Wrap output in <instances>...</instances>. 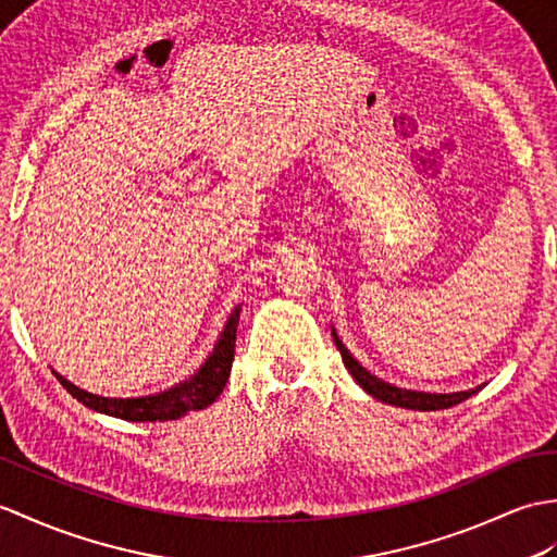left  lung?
<instances>
[{
	"label": "left lung",
	"instance_id": "1",
	"mask_svg": "<svg viewBox=\"0 0 557 557\" xmlns=\"http://www.w3.org/2000/svg\"><path fill=\"white\" fill-rule=\"evenodd\" d=\"M332 337H334V344H337V348H339L344 366L348 368V372L354 374V380L363 386V389L372 398L382 400V404H389L396 408H408V410H444V408L462 404L465 398H470L476 392H482V386H484L482 384V386H474V389L454 392V394H430V392H416V389H400V386H396V384L374 377L370 370L360 366L358 360L351 356V351H348V348L342 344L339 334L334 327H332Z\"/></svg>",
	"mask_w": 557,
	"mask_h": 557
}]
</instances>
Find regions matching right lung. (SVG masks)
Segmentation results:
<instances>
[{"mask_svg": "<svg viewBox=\"0 0 557 557\" xmlns=\"http://www.w3.org/2000/svg\"><path fill=\"white\" fill-rule=\"evenodd\" d=\"M239 310H242V306L232 308V313L225 322L223 332H220L213 351L199 366V370L194 372L191 377H187L185 382H180V384L171 386V389L159 392V394L135 396V398H109V396L89 394V392L81 389V386L69 382L57 370H51V372L57 374V380L63 384V389H66L73 398L81 400V404L87 406L89 410L103 412V416L121 418L127 422L177 420V418L187 416V412H191V410L209 408L213 400L223 394L227 377H230V370H232V360H235Z\"/></svg>", "mask_w": 557, "mask_h": 557, "instance_id": "right-lung-1", "label": "right lung"}]
</instances>
